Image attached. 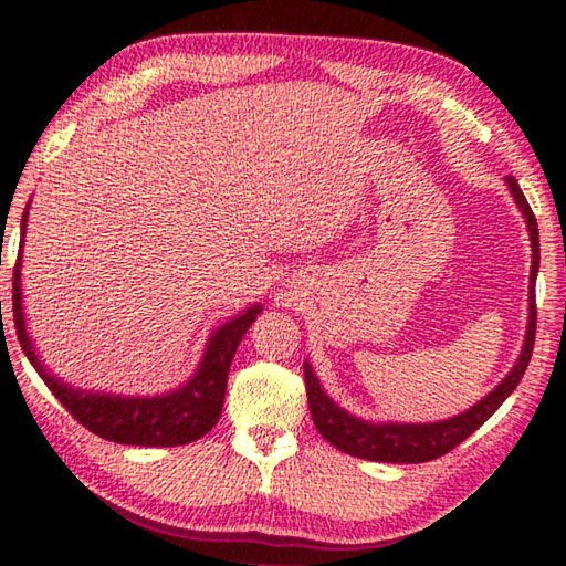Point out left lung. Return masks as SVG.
Masks as SVG:
<instances>
[{
	"instance_id": "1",
	"label": "left lung",
	"mask_w": 566,
	"mask_h": 566,
	"mask_svg": "<svg viewBox=\"0 0 566 566\" xmlns=\"http://www.w3.org/2000/svg\"><path fill=\"white\" fill-rule=\"evenodd\" d=\"M506 185L512 189V197L520 205L526 219L532 239V276H530V324H526L524 349L516 359L514 369L504 377L492 395H486L482 401H476L472 409L462 411L459 417L434 421V424H369L357 417L347 415L334 401L324 395L319 379L314 377L310 364L304 361V387L306 401H310V415L319 434L327 439L332 447L339 452L369 459V462H391V464H419L432 462L437 457L452 452L457 444H462L467 437H472L479 427L490 419L502 401L512 395L520 385L526 367H530L532 349H534V332H536V270H539V229H536V217L526 202L524 191L516 185L514 177H506Z\"/></svg>"
}]
</instances>
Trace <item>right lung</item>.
<instances>
[{
  "instance_id": "add662e5",
  "label": "right lung",
  "mask_w": 566,
  "mask_h": 566,
  "mask_svg": "<svg viewBox=\"0 0 566 566\" xmlns=\"http://www.w3.org/2000/svg\"><path fill=\"white\" fill-rule=\"evenodd\" d=\"M27 209H30V205H27ZM27 209L22 214V237L27 229ZM22 244H19V256H17L14 276H12V317H14L17 339L22 344L27 359L34 364L36 371H40L44 385L50 387L52 395L62 401V407L70 411L82 427H87L92 434L109 439V442H117V444L179 447L205 437L209 429L217 424L224 405L229 364H232L234 352L247 334V329L252 327L256 314L262 312L260 304H254L252 310H247L244 314H239V317L229 319L224 327H219L212 334L197 375L177 391H169L165 397H151V399L80 391L62 385L60 379L42 367L32 349L30 337H27L22 292H19ZM0 312H2V302H0Z\"/></svg>"
}]
</instances>
